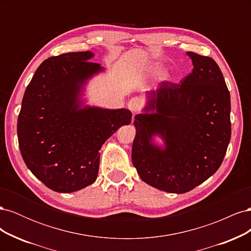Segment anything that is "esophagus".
Listing matches in <instances>:
<instances>
[{"label": "esophagus", "instance_id": "34e87169", "mask_svg": "<svg viewBox=\"0 0 251 251\" xmlns=\"http://www.w3.org/2000/svg\"><path fill=\"white\" fill-rule=\"evenodd\" d=\"M143 105V102H142V100L139 97H133L132 100L128 101L127 103V108L130 109L133 113H137L141 110Z\"/></svg>", "mask_w": 251, "mask_h": 251}]
</instances>
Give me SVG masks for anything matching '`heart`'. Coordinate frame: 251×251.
<instances>
[{
  "label": "heart",
  "mask_w": 251,
  "mask_h": 251,
  "mask_svg": "<svg viewBox=\"0 0 251 251\" xmlns=\"http://www.w3.org/2000/svg\"><path fill=\"white\" fill-rule=\"evenodd\" d=\"M151 72L153 73L155 76H163V75L165 74V71H164V69L163 68H161L160 66H154L153 68H151Z\"/></svg>",
  "instance_id": "obj_1"
}]
</instances>
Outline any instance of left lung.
Here are the masks:
<instances>
[{"label": "left lung", "mask_w": 251, "mask_h": 251, "mask_svg": "<svg viewBox=\"0 0 251 251\" xmlns=\"http://www.w3.org/2000/svg\"><path fill=\"white\" fill-rule=\"evenodd\" d=\"M192 73L179 83L164 80L151 92L146 110L135 116L132 162L146 183L184 194L203 183L222 164L231 136L230 95L214 59L187 52ZM164 149L151 142L153 134Z\"/></svg>", "instance_id": "1"}]
</instances>
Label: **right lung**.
Masks as SVG:
<instances>
[{"label":"right lung","mask_w":251,"mask_h":251,"mask_svg":"<svg viewBox=\"0 0 251 251\" xmlns=\"http://www.w3.org/2000/svg\"><path fill=\"white\" fill-rule=\"evenodd\" d=\"M90 51L52 56L37 68L26 88L18 118L19 147L27 168L50 189L73 193L92 184L100 150L124 125L126 109H80L77 96L90 76L101 70Z\"/></svg>","instance_id":"1"}]
</instances>
